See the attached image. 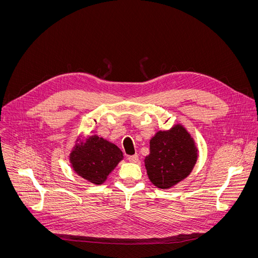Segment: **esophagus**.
<instances>
[{
    "mask_svg": "<svg viewBox=\"0 0 258 258\" xmlns=\"http://www.w3.org/2000/svg\"><path fill=\"white\" fill-rule=\"evenodd\" d=\"M128 160L130 162H138L139 161V156L136 154V155H131V156H128Z\"/></svg>",
    "mask_w": 258,
    "mask_h": 258,
    "instance_id": "34e87169",
    "label": "esophagus"
}]
</instances>
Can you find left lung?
Instances as JSON below:
<instances>
[{"mask_svg": "<svg viewBox=\"0 0 258 258\" xmlns=\"http://www.w3.org/2000/svg\"><path fill=\"white\" fill-rule=\"evenodd\" d=\"M198 159V148L182 123L158 131L150 141L144 159L148 178L160 189H169L188 176Z\"/></svg>", "mask_w": 258, "mask_h": 258, "instance_id": "left-lung-1", "label": "left lung"}]
</instances>
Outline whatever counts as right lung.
Instances as JSON below:
<instances>
[{"label":"right lung","instance_id":"add662e5","mask_svg":"<svg viewBox=\"0 0 258 258\" xmlns=\"http://www.w3.org/2000/svg\"><path fill=\"white\" fill-rule=\"evenodd\" d=\"M76 139L69 156L74 172L93 185L103 184L116 166L123 159L114 143L97 135Z\"/></svg>","mask_w":258,"mask_h":258}]
</instances>
